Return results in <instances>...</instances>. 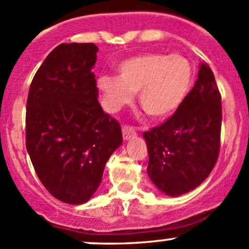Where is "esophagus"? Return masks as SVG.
Listing matches in <instances>:
<instances>
[{
	"label": "esophagus",
	"mask_w": 249,
	"mask_h": 249,
	"mask_svg": "<svg viewBox=\"0 0 249 249\" xmlns=\"http://www.w3.org/2000/svg\"><path fill=\"white\" fill-rule=\"evenodd\" d=\"M122 131H123V139L124 140H130L132 139V137L136 136V131H135L134 127L130 126V125H124Z\"/></svg>",
	"instance_id": "34e87169"
}]
</instances>
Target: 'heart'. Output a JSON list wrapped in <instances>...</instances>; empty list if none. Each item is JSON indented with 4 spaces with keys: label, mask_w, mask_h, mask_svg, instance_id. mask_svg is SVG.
Listing matches in <instances>:
<instances>
[{
    "label": "heart",
    "mask_w": 249,
    "mask_h": 249,
    "mask_svg": "<svg viewBox=\"0 0 249 249\" xmlns=\"http://www.w3.org/2000/svg\"><path fill=\"white\" fill-rule=\"evenodd\" d=\"M119 77L104 74L97 79L102 102L108 112H118L134 101L152 118H165L187 97L193 83V67L180 55L141 54L118 65Z\"/></svg>",
    "instance_id": "heart-1"
}]
</instances>
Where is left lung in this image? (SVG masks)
I'll list each match as a JSON object with an SVG mask.
<instances>
[{
    "instance_id": "left-lung-1",
    "label": "left lung",
    "mask_w": 249,
    "mask_h": 249,
    "mask_svg": "<svg viewBox=\"0 0 249 249\" xmlns=\"http://www.w3.org/2000/svg\"><path fill=\"white\" fill-rule=\"evenodd\" d=\"M222 96L214 74L201 64L194 88L161 125L145 131L148 176L170 196L195 189L219 157Z\"/></svg>"
}]
</instances>
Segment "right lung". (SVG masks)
Here are the masks:
<instances>
[{
  "label": "right lung",
  "mask_w": 249,
  "mask_h": 249,
  "mask_svg": "<svg viewBox=\"0 0 249 249\" xmlns=\"http://www.w3.org/2000/svg\"><path fill=\"white\" fill-rule=\"evenodd\" d=\"M94 43H62L50 52L30 85L26 149L44 188L71 205L87 202L105 165L122 144L120 125L104 112L92 72Z\"/></svg>",
  "instance_id": "obj_1"
}]
</instances>
